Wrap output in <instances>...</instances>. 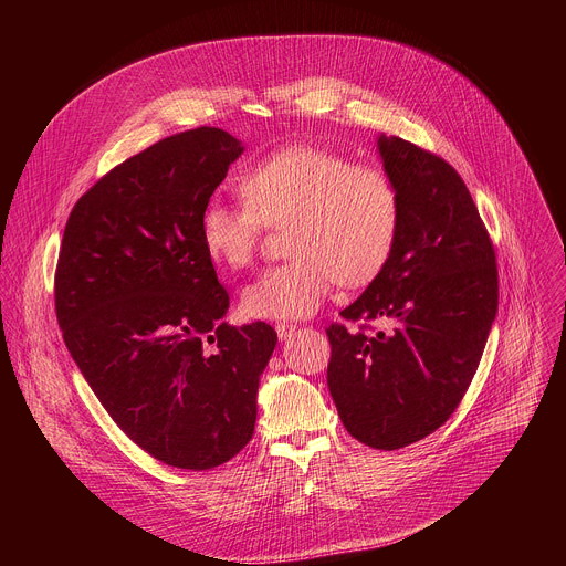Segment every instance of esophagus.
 I'll return each mask as SVG.
<instances>
[{
	"mask_svg": "<svg viewBox=\"0 0 566 566\" xmlns=\"http://www.w3.org/2000/svg\"><path fill=\"white\" fill-rule=\"evenodd\" d=\"M295 325H291V322H277L275 325V332H277V338L280 340H289L293 334H295Z\"/></svg>",
	"mask_w": 566,
	"mask_h": 566,
	"instance_id": "1",
	"label": "esophagus"
}]
</instances>
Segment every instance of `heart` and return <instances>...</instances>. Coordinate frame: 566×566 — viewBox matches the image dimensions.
<instances>
[{
  "label": "heart",
  "mask_w": 566,
  "mask_h": 566,
  "mask_svg": "<svg viewBox=\"0 0 566 566\" xmlns=\"http://www.w3.org/2000/svg\"><path fill=\"white\" fill-rule=\"evenodd\" d=\"M247 206L210 199L199 237L212 262L244 269L262 226L282 230L286 262L260 273L241 293L253 317L297 319L315 313L332 286L369 282L394 249L400 201L378 168L311 145L282 147L239 177Z\"/></svg>",
  "instance_id": "heart-1"
}]
</instances>
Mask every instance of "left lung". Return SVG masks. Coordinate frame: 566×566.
Here are the masks:
<instances>
[{"mask_svg": "<svg viewBox=\"0 0 566 566\" xmlns=\"http://www.w3.org/2000/svg\"><path fill=\"white\" fill-rule=\"evenodd\" d=\"M400 217L389 260L340 311L382 319L376 334L327 329V385L347 432L398 450L441 428L457 410L497 315L495 249L457 170L398 136H378Z\"/></svg>", "mask_w": 566, "mask_h": 566, "instance_id": "obj_1", "label": "left lung"}]
</instances>
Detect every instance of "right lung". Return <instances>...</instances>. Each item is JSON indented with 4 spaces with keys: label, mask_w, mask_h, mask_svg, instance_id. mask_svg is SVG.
I'll return each instance as SVG.
<instances>
[{
    "label": "right lung",
    "mask_w": 566,
    "mask_h": 566,
    "mask_svg": "<svg viewBox=\"0 0 566 566\" xmlns=\"http://www.w3.org/2000/svg\"><path fill=\"white\" fill-rule=\"evenodd\" d=\"M244 145L217 127L154 143L73 206L55 269L64 345L116 426L147 454L208 470L255 432L277 345L266 322L230 327L199 217Z\"/></svg>",
    "instance_id": "obj_1"
}]
</instances>
